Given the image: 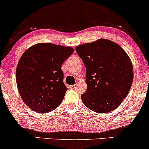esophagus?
<instances>
[{
    "instance_id": "1",
    "label": "esophagus",
    "mask_w": 149,
    "mask_h": 149,
    "mask_svg": "<svg viewBox=\"0 0 149 149\" xmlns=\"http://www.w3.org/2000/svg\"><path fill=\"white\" fill-rule=\"evenodd\" d=\"M70 88L71 89H74L75 88V85H72V86H70Z\"/></svg>"
}]
</instances>
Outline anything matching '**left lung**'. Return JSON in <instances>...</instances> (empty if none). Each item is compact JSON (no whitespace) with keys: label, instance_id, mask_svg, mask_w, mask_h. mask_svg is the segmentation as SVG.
Segmentation results:
<instances>
[{"label":"left lung","instance_id":"obj_1","mask_svg":"<svg viewBox=\"0 0 149 149\" xmlns=\"http://www.w3.org/2000/svg\"><path fill=\"white\" fill-rule=\"evenodd\" d=\"M86 67L87 89L82 102L96 113L112 111L128 95L134 78L129 56L119 45L100 38L75 47Z\"/></svg>","mask_w":149,"mask_h":149}]
</instances>
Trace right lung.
Listing matches in <instances>:
<instances>
[{"label": "right lung", "mask_w": 149, "mask_h": 149, "mask_svg": "<svg viewBox=\"0 0 149 149\" xmlns=\"http://www.w3.org/2000/svg\"><path fill=\"white\" fill-rule=\"evenodd\" d=\"M74 51L71 47L38 43L22 54L16 69L17 86L31 109L46 113L61 103L67 91L61 65Z\"/></svg>", "instance_id": "1"}]
</instances>
